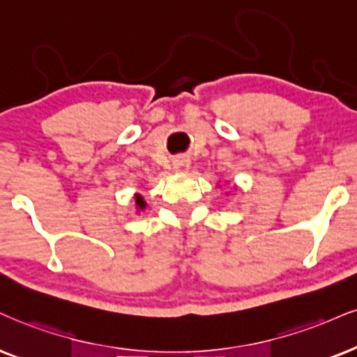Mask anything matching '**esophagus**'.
I'll use <instances>...</instances> for the list:
<instances>
[{"mask_svg": "<svg viewBox=\"0 0 357 357\" xmlns=\"http://www.w3.org/2000/svg\"><path fill=\"white\" fill-rule=\"evenodd\" d=\"M190 169V160H188L187 157H177L174 160V170L175 172H180V174H183V172H187Z\"/></svg>", "mask_w": 357, "mask_h": 357, "instance_id": "obj_1", "label": "esophagus"}]
</instances>
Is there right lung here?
<instances>
[{"mask_svg":"<svg viewBox=\"0 0 357 357\" xmlns=\"http://www.w3.org/2000/svg\"><path fill=\"white\" fill-rule=\"evenodd\" d=\"M135 205H137V208H140V210L145 208V202L142 199V195H139V193L135 195Z\"/></svg>","mask_w":357,"mask_h":357,"instance_id":"add662e5","label":"right lung"}]
</instances>
